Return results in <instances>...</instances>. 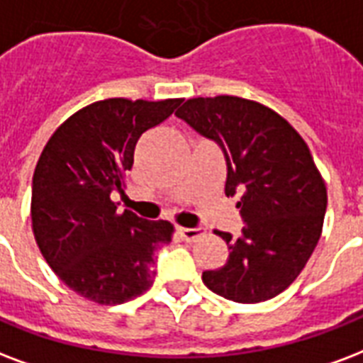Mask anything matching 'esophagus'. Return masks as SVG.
Returning a JSON list of instances; mask_svg holds the SVG:
<instances>
[{"label": "esophagus", "instance_id": "esophagus-1", "mask_svg": "<svg viewBox=\"0 0 363 363\" xmlns=\"http://www.w3.org/2000/svg\"><path fill=\"white\" fill-rule=\"evenodd\" d=\"M179 234H181L182 240H186V242H196L198 238H201L206 234L203 228H179Z\"/></svg>", "mask_w": 363, "mask_h": 363}]
</instances>
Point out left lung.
<instances>
[{
	"label": "left lung",
	"instance_id": "left-lung-1",
	"mask_svg": "<svg viewBox=\"0 0 363 363\" xmlns=\"http://www.w3.org/2000/svg\"><path fill=\"white\" fill-rule=\"evenodd\" d=\"M226 160V196L240 194L242 234L228 243L225 267L203 284L234 303L281 293L311 259L322 234L328 192L301 135L270 108L240 96L190 99L175 112Z\"/></svg>",
	"mask_w": 363,
	"mask_h": 363
}]
</instances>
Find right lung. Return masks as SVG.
Segmentation results:
<instances>
[{
  "instance_id": "1",
  "label": "right lung",
  "mask_w": 363,
  "mask_h": 363,
  "mask_svg": "<svg viewBox=\"0 0 363 363\" xmlns=\"http://www.w3.org/2000/svg\"><path fill=\"white\" fill-rule=\"evenodd\" d=\"M181 104L106 99L82 108L52 133L32 181V226L52 272L82 297L120 304L156 276V249L171 242L167 220H146L118 206L123 173L140 135Z\"/></svg>"
}]
</instances>
